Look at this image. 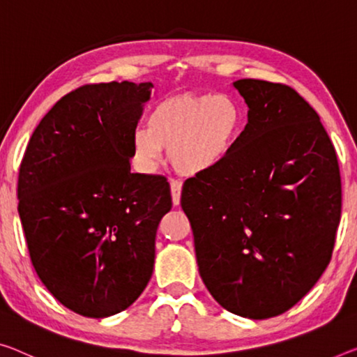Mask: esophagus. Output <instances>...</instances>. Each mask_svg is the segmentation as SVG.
Segmentation results:
<instances>
[{
    "label": "esophagus",
    "instance_id": "obj_1",
    "mask_svg": "<svg viewBox=\"0 0 357 357\" xmlns=\"http://www.w3.org/2000/svg\"><path fill=\"white\" fill-rule=\"evenodd\" d=\"M171 193H172L174 206H178L180 196H182V182H180V180L171 178Z\"/></svg>",
    "mask_w": 357,
    "mask_h": 357
}]
</instances>
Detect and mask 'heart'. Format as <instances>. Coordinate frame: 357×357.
<instances>
[{"label":"heart","instance_id":"heart-1","mask_svg":"<svg viewBox=\"0 0 357 357\" xmlns=\"http://www.w3.org/2000/svg\"><path fill=\"white\" fill-rule=\"evenodd\" d=\"M146 124L132 134L135 161L153 169L169 150L175 171L195 177L229 156L244 129V112L229 96L182 94L158 103Z\"/></svg>","mask_w":357,"mask_h":357}]
</instances>
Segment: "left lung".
<instances>
[{
    "label": "left lung",
    "instance_id": "left-lung-1",
    "mask_svg": "<svg viewBox=\"0 0 357 357\" xmlns=\"http://www.w3.org/2000/svg\"><path fill=\"white\" fill-rule=\"evenodd\" d=\"M233 86L249 107L248 124L220 166L185 180L180 204L212 297L234 314L268 319L326 271L342 180L319 114L297 91L261 79Z\"/></svg>",
    "mask_w": 357,
    "mask_h": 357
}]
</instances>
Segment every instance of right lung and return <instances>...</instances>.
Listing matches in <instances>:
<instances>
[{
    "label": "right lung",
    "instance_id": "obj_1",
    "mask_svg": "<svg viewBox=\"0 0 357 357\" xmlns=\"http://www.w3.org/2000/svg\"><path fill=\"white\" fill-rule=\"evenodd\" d=\"M151 83L86 84L49 109L20 162L19 215L33 268L68 310L108 317L144 292L172 207L162 175L132 174Z\"/></svg>",
    "mask_w": 357,
    "mask_h": 357
}]
</instances>
